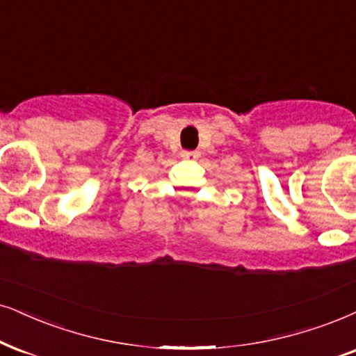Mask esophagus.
<instances>
[{"mask_svg":"<svg viewBox=\"0 0 356 356\" xmlns=\"http://www.w3.org/2000/svg\"><path fill=\"white\" fill-rule=\"evenodd\" d=\"M182 157L187 161H197L200 157V152L199 151H184Z\"/></svg>","mask_w":356,"mask_h":356,"instance_id":"34e87169","label":"esophagus"}]
</instances>
